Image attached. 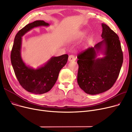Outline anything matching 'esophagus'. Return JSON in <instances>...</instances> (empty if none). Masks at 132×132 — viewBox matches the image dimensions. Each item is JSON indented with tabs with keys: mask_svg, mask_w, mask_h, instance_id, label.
I'll return each instance as SVG.
<instances>
[{
	"mask_svg": "<svg viewBox=\"0 0 132 132\" xmlns=\"http://www.w3.org/2000/svg\"><path fill=\"white\" fill-rule=\"evenodd\" d=\"M75 58L74 57V55H70L68 57V61H75Z\"/></svg>",
	"mask_w": 132,
	"mask_h": 132,
	"instance_id": "34e87169",
	"label": "esophagus"
}]
</instances>
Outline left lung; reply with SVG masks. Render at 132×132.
<instances>
[{"label":"left lung","instance_id":"8db88e82","mask_svg":"<svg viewBox=\"0 0 132 132\" xmlns=\"http://www.w3.org/2000/svg\"><path fill=\"white\" fill-rule=\"evenodd\" d=\"M102 26L103 40L81 52L77 56L78 84L90 95L102 93L111 88L118 77L123 62L118 36L106 24L102 23ZM100 51L105 56L96 59Z\"/></svg>","mask_w":132,"mask_h":132}]
</instances>
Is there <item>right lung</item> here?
Returning a JSON list of instances; mask_svg holds the SVG:
<instances>
[{
    "mask_svg": "<svg viewBox=\"0 0 132 132\" xmlns=\"http://www.w3.org/2000/svg\"><path fill=\"white\" fill-rule=\"evenodd\" d=\"M48 26L49 24L43 20H37L27 24L16 34L11 53V63L19 84L26 90L36 94H42L50 90L68 58L66 54L52 57L43 66L36 70L24 63L21 56L22 37L35 27Z\"/></svg>",
    "mask_w": 132,
    "mask_h": 132,
    "instance_id": "add662e5",
    "label": "right lung"
}]
</instances>
